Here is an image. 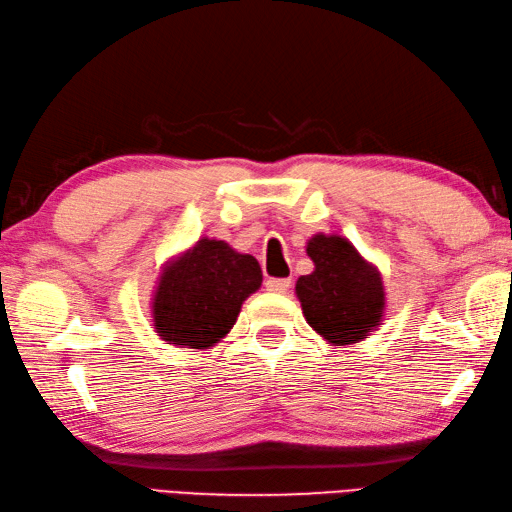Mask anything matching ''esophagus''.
Returning a JSON list of instances; mask_svg holds the SVG:
<instances>
[{
	"instance_id": "obj_1",
	"label": "esophagus",
	"mask_w": 512,
	"mask_h": 512,
	"mask_svg": "<svg viewBox=\"0 0 512 512\" xmlns=\"http://www.w3.org/2000/svg\"><path fill=\"white\" fill-rule=\"evenodd\" d=\"M289 285H292V281H289V278H267V283H265V287L269 289V292H287L289 289Z\"/></svg>"
}]
</instances>
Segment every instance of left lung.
I'll list each match as a JSON object with an SVG mask.
<instances>
[{
    "instance_id": "left-lung-1",
    "label": "left lung",
    "mask_w": 512,
    "mask_h": 512,
    "mask_svg": "<svg viewBox=\"0 0 512 512\" xmlns=\"http://www.w3.org/2000/svg\"><path fill=\"white\" fill-rule=\"evenodd\" d=\"M314 272L296 281L303 314L325 341L352 345L381 325L385 292L376 267L356 252L350 240L316 234L307 243Z\"/></svg>"
}]
</instances>
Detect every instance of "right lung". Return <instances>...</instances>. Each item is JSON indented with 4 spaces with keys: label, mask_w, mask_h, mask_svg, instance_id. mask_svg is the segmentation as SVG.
Wrapping results in <instances>:
<instances>
[{
    "label": "right lung",
    "mask_w": 512,
    "mask_h": 512,
    "mask_svg": "<svg viewBox=\"0 0 512 512\" xmlns=\"http://www.w3.org/2000/svg\"><path fill=\"white\" fill-rule=\"evenodd\" d=\"M263 283L254 256L225 240L200 238L165 267L153 294V325L162 341L207 350L234 327L249 294Z\"/></svg>",
    "instance_id": "1"
}]
</instances>
